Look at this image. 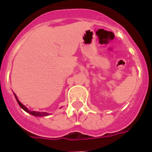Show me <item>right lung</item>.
Listing matches in <instances>:
<instances>
[{
  "label": "right lung",
  "mask_w": 152,
  "mask_h": 152,
  "mask_svg": "<svg viewBox=\"0 0 152 152\" xmlns=\"http://www.w3.org/2000/svg\"><path fill=\"white\" fill-rule=\"evenodd\" d=\"M15 98H16V99H17V102H18V103L19 104V106H20V107H21L23 109L24 111L28 112V113L33 115H35V116H45V115H49L48 113H46V112H34V111H33V112H31V111H29V110H28V109L24 105H23L21 102L18 101V99H17L16 95H15Z\"/></svg>",
  "instance_id": "add662e5"
}]
</instances>
